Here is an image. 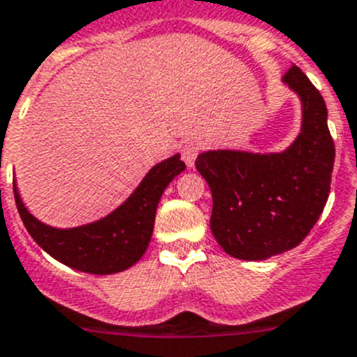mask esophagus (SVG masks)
<instances>
[{"label": "esophagus", "mask_w": 357, "mask_h": 357, "mask_svg": "<svg viewBox=\"0 0 357 357\" xmlns=\"http://www.w3.org/2000/svg\"><path fill=\"white\" fill-rule=\"evenodd\" d=\"M198 153H200V148L196 144H192V142H187V144L181 148V157H183V161L187 167H195V161L196 157H198Z\"/></svg>", "instance_id": "obj_1"}]
</instances>
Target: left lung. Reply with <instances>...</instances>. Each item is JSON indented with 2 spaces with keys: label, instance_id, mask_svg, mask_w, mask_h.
<instances>
[{
  "label": "left lung",
  "instance_id": "left-lung-1",
  "mask_svg": "<svg viewBox=\"0 0 357 357\" xmlns=\"http://www.w3.org/2000/svg\"><path fill=\"white\" fill-rule=\"evenodd\" d=\"M283 83L302 102L293 144L278 153L209 150L195 162L211 189L213 235L237 259H268L298 246L328 202L335 146L326 103L294 64Z\"/></svg>",
  "mask_w": 357,
  "mask_h": 357
}]
</instances>
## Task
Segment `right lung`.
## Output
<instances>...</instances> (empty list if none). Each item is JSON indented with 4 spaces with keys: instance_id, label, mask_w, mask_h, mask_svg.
I'll return each instance as SVG.
<instances>
[{
    "instance_id": "obj_1",
    "label": "right lung",
    "mask_w": 357,
    "mask_h": 357,
    "mask_svg": "<svg viewBox=\"0 0 357 357\" xmlns=\"http://www.w3.org/2000/svg\"><path fill=\"white\" fill-rule=\"evenodd\" d=\"M185 170L179 153L151 168L133 195L107 217L77 228H53L27 211L14 183V200L24 226L35 243L53 259L89 274H116L144 255L162 192Z\"/></svg>"
}]
</instances>
